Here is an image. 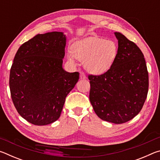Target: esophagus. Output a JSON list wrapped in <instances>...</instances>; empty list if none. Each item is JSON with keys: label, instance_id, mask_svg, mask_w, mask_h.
<instances>
[{"label": "esophagus", "instance_id": "obj_1", "mask_svg": "<svg viewBox=\"0 0 160 160\" xmlns=\"http://www.w3.org/2000/svg\"><path fill=\"white\" fill-rule=\"evenodd\" d=\"M80 79H81V80H85V78H86L85 75V73H84L83 72H80Z\"/></svg>", "mask_w": 160, "mask_h": 160}]
</instances>
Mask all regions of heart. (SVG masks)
I'll return each instance as SVG.
<instances>
[{
  "label": "heart",
  "mask_w": 160,
  "mask_h": 160,
  "mask_svg": "<svg viewBox=\"0 0 160 160\" xmlns=\"http://www.w3.org/2000/svg\"><path fill=\"white\" fill-rule=\"evenodd\" d=\"M118 47L112 40L90 37L78 40L72 45V51L68 52V59L73 63L75 58L84 62L85 69L94 75L106 72L114 62Z\"/></svg>",
  "instance_id": "obj_1"
}]
</instances>
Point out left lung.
<instances>
[{"mask_svg": "<svg viewBox=\"0 0 160 160\" xmlns=\"http://www.w3.org/2000/svg\"><path fill=\"white\" fill-rule=\"evenodd\" d=\"M118 54L110 69L88 76L90 100L101 119L116 124L131 120L142 109L147 98L149 79L144 55L134 42L120 32Z\"/></svg>", "mask_w": 160, "mask_h": 160, "instance_id": "1", "label": "left lung"}]
</instances>
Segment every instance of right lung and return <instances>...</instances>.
<instances>
[{
  "instance_id": "obj_1",
  "label": "right lung",
  "mask_w": 160,
  "mask_h": 160,
  "mask_svg": "<svg viewBox=\"0 0 160 160\" xmlns=\"http://www.w3.org/2000/svg\"><path fill=\"white\" fill-rule=\"evenodd\" d=\"M66 37L61 32L37 34L21 46L10 72L13 104L22 117L45 126L60 117L79 72L63 68Z\"/></svg>"
}]
</instances>
